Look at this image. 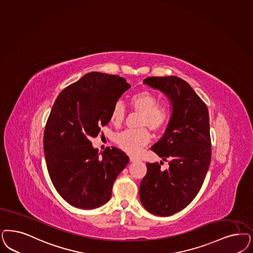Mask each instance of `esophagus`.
<instances>
[{"label":"esophagus","mask_w":253,"mask_h":253,"mask_svg":"<svg viewBox=\"0 0 253 253\" xmlns=\"http://www.w3.org/2000/svg\"><path fill=\"white\" fill-rule=\"evenodd\" d=\"M139 160V158L135 157V156H130V161L131 163H134V162H137Z\"/></svg>","instance_id":"obj_1"}]
</instances>
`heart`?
I'll use <instances>...</instances> for the list:
<instances>
[{
  "mask_svg": "<svg viewBox=\"0 0 253 253\" xmlns=\"http://www.w3.org/2000/svg\"><path fill=\"white\" fill-rule=\"evenodd\" d=\"M159 100L156 94L148 89L140 90L130 97L129 105L131 109L140 114L138 127L135 131H124L118 134L117 144L129 154H137L141 148L147 146L150 141L148 128L153 132H157L165 128L169 120V110L166 105H158ZM126 111L121 103L114 105L110 113V122L115 126H121L124 122Z\"/></svg>",
  "mask_w": 253,
  "mask_h": 253,
  "instance_id": "1",
  "label": "heart"
}]
</instances>
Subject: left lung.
<instances>
[{
  "label": "left lung",
  "instance_id": "left-lung-1",
  "mask_svg": "<svg viewBox=\"0 0 253 253\" xmlns=\"http://www.w3.org/2000/svg\"><path fill=\"white\" fill-rule=\"evenodd\" d=\"M143 83L163 92L172 113L163 137L151 148L168 169L147 164L139 187L140 201L149 213L167 217L185 209L197 193L211 161L209 114L206 104L183 79L152 77Z\"/></svg>",
  "mask_w": 253,
  "mask_h": 253
}]
</instances>
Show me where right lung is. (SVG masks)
<instances>
[{
  "label": "right lung",
  "instance_id": "add662e5",
  "mask_svg": "<svg viewBox=\"0 0 253 253\" xmlns=\"http://www.w3.org/2000/svg\"><path fill=\"white\" fill-rule=\"evenodd\" d=\"M130 87L122 77L91 72L65 87L53 105L44 128L45 163L55 189L75 208L107 203L129 163L121 149L99 153L90 140L110 122L114 105Z\"/></svg>",
  "mask_w": 253,
  "mask_h": 253
}]
</instances>
